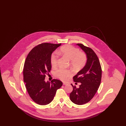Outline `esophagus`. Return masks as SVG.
<instances>
[{
    "mask_svg": "<svg viewBox=\"0 0 126 126\" xmlns=\"http://www.w3.org/2000/svg\"><path fill=\"white\" fill-rule=\"evenodd\" d=\"M63 85H66V84H67V83H65V82H63Z\"/></svg>",
    "mask_w": 126,
    "mask_h": 126,
    "instance_id": "34e87169",
    "label": "esophagus"
}]
</instances>
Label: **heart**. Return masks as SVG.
<instances>
[{
	"label": "heart",
	"instance_id": "b5f03b06",
	"mask_svg": "<svg viewBox=\"0 0 126 126\" xmlns=\"http://www.w3.org/2000/svg\"><path fill=\"white\" fill-rule=\"evenodd\" d=\"M59 53L70 60V65L76 71L81 69L86 64L87 61L86 56L84 52H80L78 48L67 45L60 48ZM58 59L59 57L56 53L51 54L50 64L53 67H56L58 66ZM72 75V72L70 70L63 68H60L55 72L56 77L62 81H65Z\"/></svg>",
	"mask_w": 126,
	"mask_h": 126
}]
</instances>
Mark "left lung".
Returning <instances> with one entry per match:
<instances>
[{
    "mask_svg": "<svg viewBox=\"0 0 126 126\" xmlns=\"http://www.w3.org/2000/svg\"><path fill=\"white\" fill-rule=\"evenodd\" d=\"M77 45L85 52L87 59L84 68L73 77L74 82L81 84L78 88L71 84L73 89L70 99L73 103L82 105L89 102L98 89L101 82L102 67L97 56L91 48L81 43Z\"/></svg>",
    "mask_w": 126,
    "mask_h": 126,
    "instance_id": "left-lung-1",
    "label": "left lung"
}]
</instances>
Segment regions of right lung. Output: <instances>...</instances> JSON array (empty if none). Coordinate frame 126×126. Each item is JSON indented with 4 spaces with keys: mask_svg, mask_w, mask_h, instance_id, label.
<instances>
[{
    "mask_svg": "<svg viewBox=\"0 0 126 126\" xmlns=\"http://www.w3.org/2000/svg\"><path fill=\"white\" fill-rule=\"evenodd\" d=\"M60 45L61 43L39 44L30 51L25 61L23 75L25 87L31 99L39 105H45L52 102L57 90L63 84L55 79L51 83L45 81L51 68V55Z\"/></svg>",
    "mask_w": 126,
    "mask_h": 126,
    "instance_id": "1",
    "label": "right lung"
}]
</instances>
